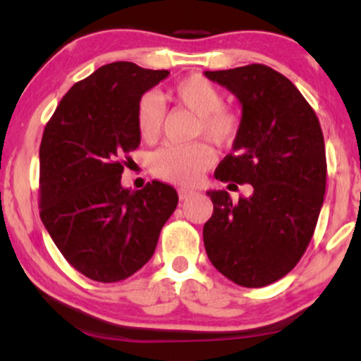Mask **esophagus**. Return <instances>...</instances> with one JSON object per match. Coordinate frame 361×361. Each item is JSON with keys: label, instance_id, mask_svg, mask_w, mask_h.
I'll list each match as a JSON object with an SVG mask.
<instances>
[{"label": "esophagus", "instance_id": "34e87169", "mask_svg": "<svg viewBox=\"0 0 361 361\" xmlns=\"http://www.w3.org/2000/svg\"><path fill=\"white\" fill-rule=\"evenodd\" d=\"M196 194V191L192 190H186V188H181V190H178V196H180V201H186L188 197H191Z\"/></svg>", "mask_w": 361, "mask_h": 361}]
</instances>
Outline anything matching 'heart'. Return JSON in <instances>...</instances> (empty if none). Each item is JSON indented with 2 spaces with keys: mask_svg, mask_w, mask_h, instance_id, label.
<instances>
[{
  "mask_svg": "<svg viewBox=\"0 0 361 361\" xmlns=\"http://www.w3.org/2000/svg\"><path fill=\"white\" fill-rule=\"evenodd\" d=\"M170 98L180 107L199 117L197 135L215 145H230L234 141L241 117L231 109L223 107V94L210 80L191 75L181 80L170 91ZM165 107L160 96L146 93L136 106V127L145 141H154L162 133ZM214 164V152L205 145L185 147H164L152 156V170L160 178L183 186H192Z\"/></svg>",
  "mask_w": 361,
  "mask_h": 361,
  "instance_id": "heart-1",
  "label": "heart"
}]
</instances>
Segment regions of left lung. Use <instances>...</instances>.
<instances>
[{"label":"left lung","mask_w":361,"mask_h":361,"mask_svg":"<svg viewBox=\"0 0 361 361\" xmlns=\"http://www.w3.org/2000/svg\"><path fill=\"white\" fill-rule=\"evenodd\" d=\"M204 75L236 96L243 112L215 178L254 190L236 202L223 190L207 191L214 214L202 231L205 252L233 283L263 288L293 270L313 236L326 191L323 131L294 83L270 67Z\"/></svg>","instance_id":"obj_1"}]
</instances>
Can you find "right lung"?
Segmentation results:
<instances>
[{
  "label": "right lung",
  "instance_id": "right-lung-1",
  "mask_svg": "<svg viewBox=\"0 0 361 361\" xmlns=\"http://www.w3.org/2000/svg\"><path fill=\"white\" fill-rule=\"evenodd\" d=\"M170 75L112 62L73 85L39 146V216L61 254L85 276L117 283L146 265L178 204L175 188L122 186L125 157L140 146L136 106Z\"/></svg>",
  "mask_w": 361,
  "mask_h": 361
}]
</instances>
